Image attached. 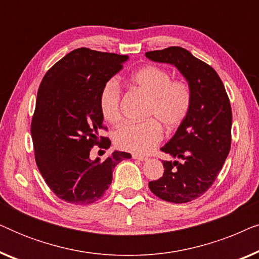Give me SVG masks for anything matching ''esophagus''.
Returning a JSON list of instances; mask_svg holds the SVG:
<instances>
[{"mask_svg": "<svg viewBox=\"0 0 259 259\" xmlns=\"http://www.w3.org/2000/svg\"><path fill=\"white\" fill-rule=\"evenodd\" d=\"M133 159H137V160H140V161H146L147 160V157H145V155H138V154H133L132 155Z\"/></svg>", "mask_w": 259, "mask_h": 259, "instance_id": "esophagus-1", "label": "esophagus"}]
</instances>
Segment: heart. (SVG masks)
<instances>
[{
  "instance_id": "1",
  "label": "heart",
  "mask_w": 259,
  "mask_h": 259,
  "mask_svg": "<svg viewBox=\"0 0 259 259\" xmlns=\"http://www.w3.org/2000/svg\"><path fill=\"white\" fill-rule=\"evenodd\" d=\"M131 82L150 97L147 116H154L167 130L177 128L186 119L192 100L191 90L183 81L171 80L167 70L157 66L141 67L131 75ZM120 98L119 83L108 80L99 97L101 114L108 122L115 123L120 120ZM156 120L148 119L121 126L114 133L115 145L132 153H148L162 139V128Z\"/></svg>"
}]
</instances>
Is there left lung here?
I'll use <instances>...</instances> for the list:
<instances>
[{"instance_id":"8db88e82","label":"left lung","mask_w":259,"mask_h":259,"mask_svg":"<svg viewBox=\"0 0 259 259\" xmlns=\"http://www.w3.org/2000/svg\"><path fill=\"white\" fill-rule=\"evenodd\" d=\"M154 62L175 66L191 90L186 119L161 151L182 161H164V175L148 183L155 196L169 203L194 200L217 178L231 147L232 112L221 77L207 63L182 47L147 52Z\"/></svg>"}]
</instances>
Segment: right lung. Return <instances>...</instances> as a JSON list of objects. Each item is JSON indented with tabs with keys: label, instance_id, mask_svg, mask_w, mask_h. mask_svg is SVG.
<instances>
[{
	"label": "right lung",
	"instance_id": "add662e5",
	"mask_svg": "<svg viewBox=\"0 0 259 259\" xmlns=\"http://www.w3.org/2000/svg\"><path fill=\"white\" fill-rule=\"evenodd\" d=\"M127 55L74 49L46 73L38 87L31 120L35 160L47 185L60 199L88 205L104 196L113 169L126 152L114 151L107 159H91L94 145L108 148L100 137L104 128L99 97L104 84L122 68Z\"/></svg>",
	"mask_w": 259,
	"mask_h": 259
}]
</instances>
